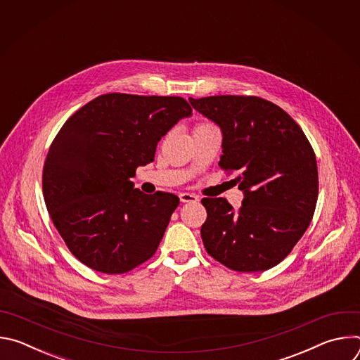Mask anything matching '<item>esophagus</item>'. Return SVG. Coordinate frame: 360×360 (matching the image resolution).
<instances>
[{
  "label": "esophagus",
  "mask_w": 360,
  "mask_h": 360,
  "mask_svg": "<svg viewBox=\"0 0 360 360\" xmlns=\"http://www.w3.org/2000/svg\"><path fill=\"white\" fill-rule=\"evenodd\" d=\"M179 199H181V202H184V203H186V202H198V200H199V196L195 195V193L182 192V193L179 195Z\"/></svg>",
  "instance_id": "1"
}]
</instances>
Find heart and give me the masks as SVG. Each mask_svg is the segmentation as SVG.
I'll use <instances>...</instances> for the list:
<instances>
[{
    "label": "heart",
    "instance_id": "obj_1",
    "mask_svg": "<svg viewBox=\"0 0 360 360\" xmlns=\"http://www.w3.org/2000/svg\"><path fill=\"white\" fill-rule=\"evenodd\" d=\"M210 127H214L212 124H208V122H200L196 125L195 129H202V128H210Z\"/></svg>",
    "mask_w": 360,
    "mask_h": 360
}]
</instances>
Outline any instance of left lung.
<instances>
[{
    "label": "left lung",
    "mask_w": 360,
    "mask_h": 360,
    "mask_svg": "<svg viewBox=\"0 0 360 360\" xmlns=\"http://www.w3.org/2000/svg\"><path fill=\"white\" fill-rule=\"evenodd\" d=\"M191 105L222 131L219 167L243 192L235 211L224 198H203L200 228L214 259L238 272H262L290 253L309 226L318 200L315 152L300 127L259 96L217 95Z\"/></svg>",
    "instance_id": "8db88e82"
}]
</instances>
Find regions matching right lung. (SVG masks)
I'll return each instance as SVG.
<instances>
[{
    "label": "right lung",
    "instance_id": "obj_1",
    "mask_svg": "<svg viewBox=\"0 0 360 360\" xmlns=\"http://www.w3.org/2000/svg\"><path fill=\"white\" fill-rule=\"evenodd\" d=\"M191 115L181 96L115 92L96 96L63 125L44 164L42 192L57 231L84 265L125 274L157 252L179 198L146 195L131 178Z\"/></svg>",
    "mask_w": 360,
    "mask_h": 360
}]
</instances>
